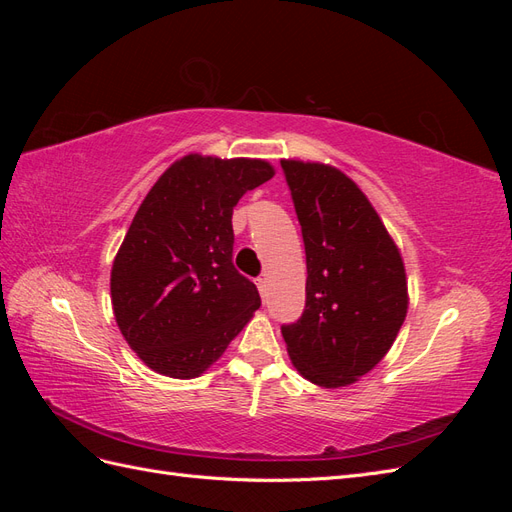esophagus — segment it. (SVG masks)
<instances>
[{
  "instance_id": "esophagus-1",
  "label": "esophagus",
  "mask_w": 512,
  "mask_h": 512,
  "mask_svg": "<svg viewBox=\"0 0 512 512\" xmlns=\"http://www.w3.org/2000/svg\"><path fill=\"white\" fill-rule=\"evenodd\" d=\"M256 286H258V292L262 294V297H265V294H267V280H265V277H258Z\"/></svg>"
}]
</instances>
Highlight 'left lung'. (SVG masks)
<instances>
[{
	"label": "left lung",
	"instance_id": "1",
	"mask_svg": "<svg viewBox=\"0 0 512 512\" xmlns=\"http://www.w3.org/2000/svg\"><path fill=\"white\" fill-rule=\"evenodd\" d=\"M307 260L305 309L282 335L299 374L324 389L374 369L408 314L404 260L367 196L329 164L282 160Z\"/></svg>",
	"mask_w": 512,
	"mask_h": 512
}]
</instances>
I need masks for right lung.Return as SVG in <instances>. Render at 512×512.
Instances as JSON below:
<instances>
[{
	"label": "right lung",
	"mask_w": 512,
	"mask_h": 512,
	"mask_svg": "<svg viewBox=\"0 0 512 512\" xmlns=\"http://www.w3.org/2000/svg\"><path fill=\"white\" fill-rule=\"evenodd\" d=\"M265 160L190 153L170 164L138 207L111 271L117 327L158 374L207 371L260 307L232 265V209L269 181Z\"/></svg>",
	"instance_id": "add662e5"
}]
</instances>
